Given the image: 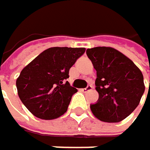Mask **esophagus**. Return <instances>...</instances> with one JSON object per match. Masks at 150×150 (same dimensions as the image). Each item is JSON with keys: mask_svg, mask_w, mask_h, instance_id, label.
<instances>
[{"mask_svg": "<svg viewBox=\"0 0 150 150\" xmlns=\"http://www.w3.org/2000/svg\"><path fill=\"white\" fill-rule=\"evenodd\" d=\"M92 88H93V87H92L91 85H88L86 88H82L81 91H82L83 92H87V91H91V90H92Z\"/></svg>", "mask_w": 150, "mask_h": 150, "instance_id": "34e87169", "label": "esophagus"}]
</instances>
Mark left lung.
Wrapping results in <instances>:
<instances>
[{
	"mask_svg": "<svg viewBox=\"0 0 150 150\" xmlns=\"http://www.w3.org/2000/svg\"><path fill=\"white\" fill-rule=\"evenodd\" d=\"M86 53L97 71L99 100L91 105L93 115L105 122L123 120L138 107L145 91L142 72L131 59L113 48L95 47L88 49Z\"/></svg>",
	"mask_w": 150,
	"mask_h": 150,
	"instance_id": "left-lung-1",
	"label": "left lung"
}]
</instances>
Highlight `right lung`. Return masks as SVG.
<instances>
[{
  "instance_id": "1",
  "label": "right lung",
  "mask_w": 150,
  "mask_h": 150,
  "mask_svg": "<svg viewBox=\"0 0 150 150\" xmlns=\"http://www.w3.org/2000/svg\"><path fill=\"white\" fill-rule=\"evenodd\" d=\"M84 52L85 48H50L22 69L16 87L19 98L30 113L41 120H54L67 111L78 91L65 79Z\"/></svg>"
}]
</instances>
